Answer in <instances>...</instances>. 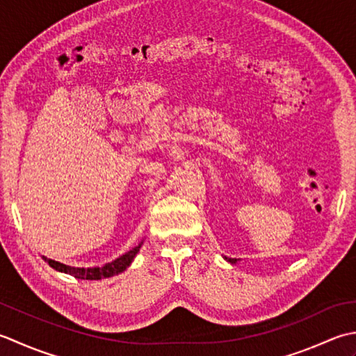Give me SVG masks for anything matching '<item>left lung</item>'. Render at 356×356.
<instances>
[{
  "label": "left lung",
  "instance_id": "obj_1",
  "mask_svg": "<svg viewBox=\"0 0 356 356\" xmlns=\"http://www.w3.org/2000/svg\"><path fill=\"white\" fill-rule=\"evenodd\" d=\"M226 259L229 261V263H232V264H235V263H236V261H238L236 258H226Z\"/></svg>",
  "mask_w": 356,
  "mask_h": 356
}]
</instances>
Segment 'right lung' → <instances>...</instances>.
Wrapping results in <instances>:
<instances>
[{"instance_id": "obj_1", "label": "right lung", "mask_w": 356, "mask_h": 356, "mask_svg": "<svg viewBox=\"0 0 356 356\" xmlns=\"http://www.w3.org/2000/svg\"><path fill=\"white\" fill-rule=\"evenodd\" d=\"M143 245V241L134 248L132 250H129L124 255H121L120 258L113 259L112 263H107L104 266L99 267H72V266H66L63 263H58L55 259H49L46 257H42V259L47 261V264L50 267H54L55 270L63 272V273H69L72 277H75L78 280H103V278H111L113 275H118L121 272H124L127 267L132 263L134 258L136 257V253L140 252Z\"/></svg>"}]
</instances>
